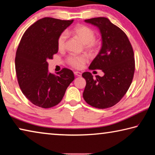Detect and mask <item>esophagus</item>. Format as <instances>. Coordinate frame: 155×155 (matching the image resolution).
I'll use <instances>...</instances> for the list:
<instances>
[{
  "label": "esophagus",
  "instance_id": "esophagus-1",
  "mask_svg": "<svg viewBox=\"0 0 155 155\" xmlns=\"http://www.w3.org/2000/svg\"><path fill=\"white\" fill-rule=\"evenodd\" d=\"M74 74L75 76H77V77H81V76H82V73L78 71H75Z\"/></svg>",
  "mask_w": 155,
  "mask_h": 155
}]
</instances>
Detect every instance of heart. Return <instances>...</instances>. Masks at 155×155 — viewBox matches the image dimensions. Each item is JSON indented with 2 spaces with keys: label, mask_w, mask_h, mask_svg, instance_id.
<instances>
[{
  "label": "heart",
  "mask_w": 155,
  "mask_h": 155,
  "mask_svg": "<svg viewBox=\"0 0 155 155\" xmlns=\"http://www.w3.org/2000/svg\"><path fill=\"white\" fill-rule=\"evenodd\" d=\"M71 33L79 38L84 44L85 48L90 51H94L97 47V42L95 40V31L90 27L85 25H80L75 26L71 30ZM67 40V33L62 32L58 39V47L60 50H62L65 48L66 42ZM87 62V58L84 55H71L68 58V62L72 67L81 68Z\"/></svg>",
  "instance_id": "b5f03b06"
}]
</instances>
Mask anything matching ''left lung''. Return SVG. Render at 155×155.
Instances as JSON below:
<instances>
[{"label":"left lung","mask_w":155,"mask_h":155,"mask_svg":"<svg viewBox=\"0 0 155 155\" xmlns=\"http://www.w3.org/2000/svg\"><path fill=\"white\" fill-rule=\"evenodd\" d=\"M84 22L97 27L101 37V49L88 68L102 70L104 75L94 78L90 72L82 73L87 82L83 97L95 108L111 107L124 97L133 81V47L125 33L107 18H93Z\"/></svg>","instance_id":"8db88e82"}]
</instances>
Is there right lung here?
Here are the masks:
<instances>
[{
    "mask_svg": "<svg viewBox=\"0 0 155 155\" xmlns=\"http://www.w3.org/2000/svg\"><path fill=\"white\" fill-rule=\"evenodd\" d=\"M73 22L43 18L22 35L16 51L15 68L22 93L35 106L47 108L58 104L75 79L72 71L66 68L56 75L51 73L47 62L58 51L59 35Z\"/></svg>",
    "mask_w": 155,
    "mask_h": 155,
    "instance_id": "right-lung-1",
    "label": "right lung"
}]
</instances>
